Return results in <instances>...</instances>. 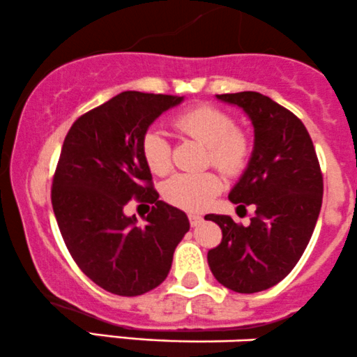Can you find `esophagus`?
<instances>
[{
  "mask_svg": "<svg viewBox=\"0 0 357 357\" xmlns=\"http://www.w3.org/2000/svg\"><path fill=\"white\" fill-rule=\"evenodd\" d=\"M204 219L200 215H197V213H188V222H190L192 227H197V225L200 224Z\"/></svg>",
  "mask_w": 357,
  "mask_h": 357,
  "instance_id": "1",
  "label": "esophagus"
}]
</instances>
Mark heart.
<instances>
[{
    "label": "heart",
    "instance_id": "heart-1",
    "mask_svg": "<svg viewBox=\"0 0 357 357\" xmlns=\"http://www.w3.org/2000/svg\"><path fill=\"white\" fill-rule=\"evenodd\" d=\"M174 127L182 135L199 140L205 145V162L227 175H236L245 169L252 153L250 138L236 128V120L227 112L212 105H200L178 113ZM142 157L155 175H165L170 170V144L162 130L149 128L142 137ZM222 190V180L215 172L177 174L163 185L167 202L188 212H200L208 207Z\"/></svg>",
    "mask_w": 357,
    "mask_h": 357
}]
</instances>
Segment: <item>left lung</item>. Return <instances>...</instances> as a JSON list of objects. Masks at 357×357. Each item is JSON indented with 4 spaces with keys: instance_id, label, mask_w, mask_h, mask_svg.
I'll return each mask as SVG.
<instances>
[{
    "instance_id": "8db88e82",
    "label": "left lung",
    "mask_w": 357,
    "mask_h": 357,
    "mask_svg": "<svg viewBox=\"0 0 357 357\" xmlns=\"http://www.w3.org/2000/svg\"><path fill=\"white\" fill-rule=\"evenodd\" d=\"M217 98L252 120V158L229 199L244 208L254 204L255 213L247 227L229 215H205L222 229L207 261L222 286L252 294L275 286L299 262L319 217L324 182L311 135L294 113L257 91Z\"/></svg>"
}]
</instances>
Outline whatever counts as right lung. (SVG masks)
Returning a JSON list of instances; mask_svg holds the SVG:
<instances>
[{"label":"right lung","instance_id":"obj_1","mask_svg":"<svg viewBox=\"0 0 357 357\" xmlns=\"http://www.w3.org/2000/svg\"><path fill=\"white\" fill-rule=\"evenodd\" d=\"M182 96L121 91L75 120L63 142L52 205L66 249L86 278L116 296H142L165 280L185 236V212L158 200L142 157L150 123ZM152 203L144 226L130 199Z\"/></svg>","mask_w":357,"mask_h":357}]
</instances>
